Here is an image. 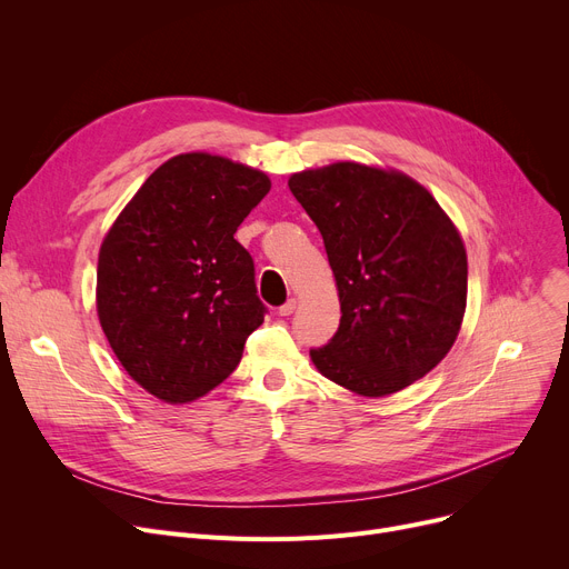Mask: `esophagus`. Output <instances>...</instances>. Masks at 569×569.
<instances>
[{"mask_svg":"<svg viewBox=\"0 0 569 569\" xmlns=\"http://www.w3.org/2000/svg\"><path fill=\"white\" fill-rule=\"evenodd\" d=\"M295 307H297V302H295V300H288L283 307H279V316H290V313H295Z\"/></svg>","mask_w":569,"mask_h":569,"instance_id":"esophagus-1","label":"esophagus"}]
</instances>
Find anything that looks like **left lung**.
I'll return each mask as SVG.
<instances>
[{
    "mask_svg": "<svg viewBox=\"0 0 569 569\" xmlns=\"http://www.w3.org/2000/svg\"><path fill=\"white\" fill-rule=\"evenodd\" d=\"M339 290V332L311 350L343 390L378 399L425 378L455 346L468 297L459 228L410 174L357 161L295 172Z\"/></svg>",
    "mask_w": 569,
    "mask_h": 569,
    "instance_id": "left-lung-1",
    "label": "left lung"
}]
</instances>
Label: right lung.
Masks as SVG:
<instances>
[{
	"mask_svg": "<svg viewBox=\"0 0 569 569\" xmlns=\"http://www.w3.org/2000/svg\"><path fill=\"white\" fill-rule=\"evenodd\" d=\"M269 187L251 166L177 154L144 179L103 237L99 322L119 365L163 403L212 392L264 320L253 260L234 232Z\"/></svg>",
	"mask_w": 569,
	"mask_h": 569,
	"instance_id": "right-lung-1",
	"label": "right lung"
}]
</instances>
